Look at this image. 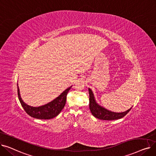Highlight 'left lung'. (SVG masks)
<instances>
[{"label": "left lung", "mask_w": 156, "mask_h": 156, "mask_svg": "<svg viewBox=\"0 0 156 156\" xmlns=\"http://www.w3.org/2000/svg\"><path fill=\"white\" fill-rule=\"evenodd\" d=\"M89 91V108L90 110L92 115L102 120H114V119H118L123 118L128 113V112L131 110L132 108L128 111L118 113V112H114L109 111L107 109H105L99 105H98L95 101L94 94L92 92V90L90 88H88Z\"/></svg>", "instance_id": "8db88e82"}]
</instances>
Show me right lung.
<instances>
[{"instance_id": "1", "label": "right lung", "mask_w": 156, "mask_h": 156, "mask_svg": "<svg viewBox=\"0 0 156 156\" xmlns=\"http://www.w3.org/2000/svg\"><path fill=\"white\" fill-rule=\"evenodd\" d=\"M72 87V86H71ZM67 88L56 99L52 102L38 108H34L24 103L20 97V90L18 85V95L20 102L24 110L32 118L40 119H50L55 118L60 113L64 108L66 102L67 94L71 88Z\"/></svg>"}]
</instances>
